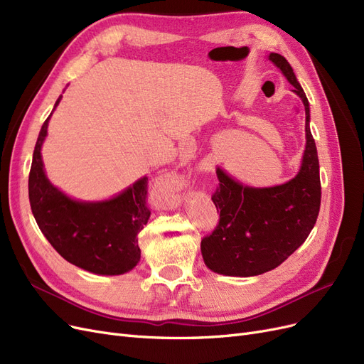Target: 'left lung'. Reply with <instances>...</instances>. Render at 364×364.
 Returning <instances> with one entry per match:
<instances>
[{
    "mask_svg": "<svg viewBox=\"0 0 364 364\" xmlns=\"http://www.w3.org/2000/svg\"><path fill=\"white\" fill-rule=\"evenodd\" d=\"M272 60L306 107V139L298 175L275 187L243 186L218 169L219 184L212 195L219 222L201 240L204 263L213 272L254 277L272 271L306 242L321 208L319 160L310 132L309 100L286 58L271 53Z\"/></svg>",
    "mask_w": 364,
    "mask_h": 364,
    "instance_id": "8db88e82",
    "label": "left lung"
}]
</instances>
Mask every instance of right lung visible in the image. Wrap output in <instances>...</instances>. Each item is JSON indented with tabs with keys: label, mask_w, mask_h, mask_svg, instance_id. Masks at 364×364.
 I'll use <instances>...</instances> for the list:
<instances>
[{
	"label": "right lung",
	"mask_w": 364,
	"mask_h": 364,
	"mask_svg": "<svg viewBox=\"0 0 364 364\" xmlns=\"http://www.w3.org/2000/svg\"><path fill=\"white\" fill-rule=\"evenodd\" d=\"M48 121L41 128L28 175L30 205L41 231L66 262L85 271L100 275L132 271L140 260L137 234L151 215L148 178H140L109 201L78 203L68 198L43 172L41 148Z\"/></svg>",
	"instance_id": "1"
}]
</instances>
